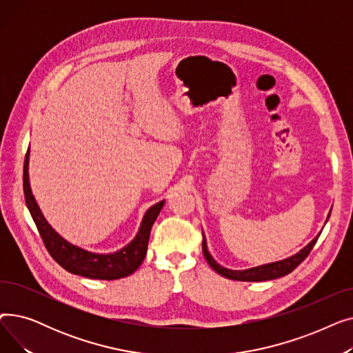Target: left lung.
Segmentation results:
<instances>
[{"label": "left lung", "mask_w": 353, "mask_h": 353, "mask_svg": "<svg viewBox=\"0 0 353 353\" xmlns=\"http://www.w3.org/2000/svg\"><path fill=\"white\" fill-rule=\"evenodd\" d=\"M329 219V216H327ZM321 233L314 237L312 242L305 246L299 253L293 254L292 257L285 259V261H279L274 263H269V265H263V266H257V268H252V269H246V270H230L226 269L223 266H220L219 263H216L214 259L210 256V253L208 252V245L205 236H203V256L208 261V263L210 265V268L217 272L219 274L228 277V279L232 281H242V282H263V281H272V279H277V277H282L285 274H289L290 272H293L296 268H298L305 259L309 256L310 250L313 249L314 243L318 242Z\"/></svg>", "instance_id": "1"}]
</instances>
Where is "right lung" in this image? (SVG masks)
I'll return each instance as SVG.
<instances>
[{"label": "right lung", "mask_w": 353, "mask_h": 353, "mask_svg": "<svg viewBox=\"0 0 353 353\" xmlns=\"http://www.w3.org/2000/svg\"><path fill=\"white\" fill-rule=\"evenodd\" d=\"M28 157H30V150L27 152L26 160H24V176H23L24 197H26L27 208L32 216L34 223L37 229H39L40 236L46 245V249L48 250V253L51 254L54 261L57 262L61 268L68 270L70 273L90 277V279L114 281V279H121V277H125L128 274H132L133 272H136L145 257L150 230L164 205V200L152 206L145 212L140 230L132 243H128L121 250L111 254L91 253L68 243L67 240H64L60 234L55 233L51 229V226L47 223V220L40 212V208L35 203L30 189Z\"/></svg>", "instance_id": "right-lung-1"}]
</instances>
